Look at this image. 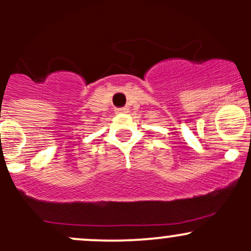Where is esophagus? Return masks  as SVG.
Segmentation results:
<instances>
[{
	"label": "esophagus",
	"mask_w": 251,
	"mask_h": 251,
	"mask_svg": "<svg viewBox=\"0 0 251 251\" xmlns=\"http://www.w3.org/2000/svg\"><path fill=\"white\" fill-rule=\"evenodd\" d=\"M127 111H128L127 107H123V108H118V109H115L116 114H124V113H127Z\"/></svg>",
	"instance_id": "1"
}]
</instances>
